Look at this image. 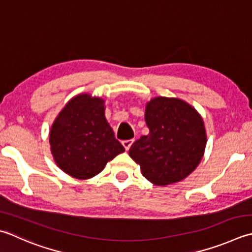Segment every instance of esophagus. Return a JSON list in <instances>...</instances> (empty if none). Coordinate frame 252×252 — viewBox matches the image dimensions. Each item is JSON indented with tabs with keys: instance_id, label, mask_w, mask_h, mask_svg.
Segmentation results:
<instances>
[{
	"instance_id": "esophagus-1",
	"label": "esophagus",
	"mask_w": 252,
	"mask_h": 252,
	"mask_svg": "<svg viewBox=\"0 0 252 252\" xmlns=\"http://www.w3.org/2000/svg\"><path fill=\"white\" fill-rule=\"evenodd\" d=\"M134 142V140H125L122 142V145L125 146V149L127 151L131 147V145H132V143Z\"/></svg>"
}]
</instances>
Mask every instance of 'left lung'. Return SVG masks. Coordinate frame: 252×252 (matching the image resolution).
<instances>
[{
  "label": "left lung",
  "instance_id": "left-lung-1",
  "mask_svg": "<svg viewBox=\"0 0 252 252\" xmlns=\"http://www.w3.org/2000/svg\"><path fill=\"white\" fill-rule=\"evenodd\" d=\"M145 122L150 133L129 150L142 175L156 186L188 177L200 164L206 145L200 113L178 98L156 97L146 103Z\"/></svg>",
  "mask_w": 252,
  "mask_h": 252
}]
</instances>
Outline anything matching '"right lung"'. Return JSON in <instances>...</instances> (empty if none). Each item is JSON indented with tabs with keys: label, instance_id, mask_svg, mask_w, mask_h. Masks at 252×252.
Instances as JSON below:
<instances>
[{
	"label": "right lung",
	"instance_id": "right-lung-1",
	"mask_svg": "<svg viewBox=\"0 0 252 252\" xmlns=\"http://www.w3.org/2000/svg\"><path fill=\"white\" fill-rule=\"evenodd\" d=\"M51 153L59 168L76 179H90L125 152L105 117V101L81 94L68 101L51 126Z\"/></svg>",
	"mask_w": 252,
	"mask_h": 252
}]
</instances>
